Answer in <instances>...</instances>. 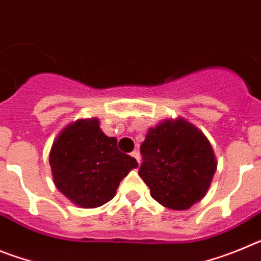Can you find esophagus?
<instances>
[{
  "mask_svg": "<svg viewBox=\"0 0 261 261\" xmlns=\"http://www.w3.org/2000/svg\"><path fill=\"white\" fill-rule=\"evenodd\" d=\"M130 155H132L133 158H135L138 163L141 162V158H140V153H138V151H136V150L132 151V154H130Z\"/></svg>",
  "mask_w": 261,
  "mask_h": 261,
  "instance_id": "esophagus-1",
  "label": "esophagus"
}]
</instances>
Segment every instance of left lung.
I'll return each mask as SVG.
<instances>
[{
    "mask_svg": "<svg viewBox=\"0 0 261 261\" xmlns=\"http://www.w3.org/2000/svg\"><path fill=\"white\" fill-rule=\"evenodd\" d=\"M140 153L138 175L150 188L151 197L174 211H184L200 201L217 170L206 137L181 119L149 129Z\"/></svg>",
    "mask_w": 261,
    "mask_h": 261,
    "instance_id": "obj_1",
    "label": "left lung"
}]
</instances>
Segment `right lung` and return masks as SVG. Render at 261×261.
Returning <instances> with one entry per match:
<instances>
[{"label": "right lung", "mask_w": 261, "mask_h": 261, "mask_svg": "<svg viewBox=\"0 0 261 261\" xmlns=\"http://www.w3.org/2000/svg\"><path fill=\"white\" fill-rule=\"evenodd\" d=\"M55 184L82 208H96L114 199L120 181L138 166L117 149V140L99 128L98 119L78 120L66 126L49 154Z\"/></svg>", "instance_id": "add662e5"}]
</instances>
